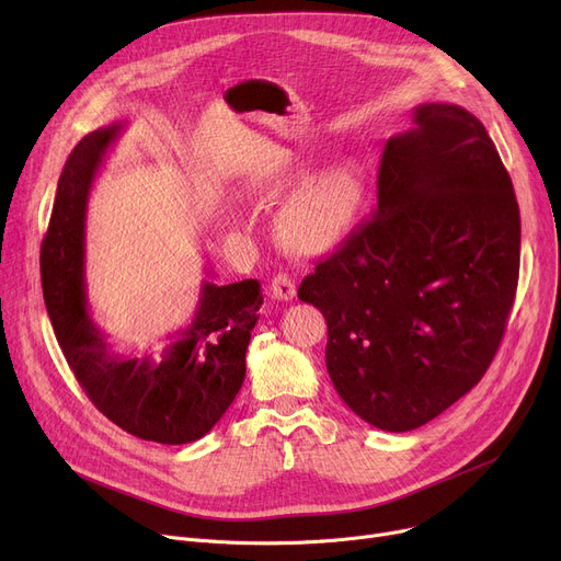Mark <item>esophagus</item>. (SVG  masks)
Listing matches in <instances>:
<instances>
[{
  "mask_svg": "<svg viewBox=\"0 0 561 561\" xmlns=\"http://www.w3.org/2000/svg\"><path fill=\"white\" fill-rule=\"evenodd\" d=\"M271 296L275 300H282V302H288L296 298V279H293L290 275L286 273H279L273 277V284H271Z\"/></svg>",
  "mask_w": 561,
  "mask_h": 561,
  "instance_id": "34e87169",
  "label": "esophagus"
}]
</instances>
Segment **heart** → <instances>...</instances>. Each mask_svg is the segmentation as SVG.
Returning a JSON list of instances; mask_svg holds the SVG:
<instances>
[{
    "label": "heart",
    "mask_w": 561,
    "mask_h": 561,
    "mask_svg": "<svg viewBox=\"0 0 561 561\" xmlns=\"http://www.w3.org/2000/svg\"><path fill=\"white\" fill-rule=\"evenodd\" d=\"M302 170H282L271 176V188L302 180ZM359 206V180L350 168L322 172L305 182L284 204L277 220L282 241L298 252L334 248L347 233Z\"/></svg>",
    "instance_id": "b5f03b06"
}]
</instances>
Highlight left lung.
I'll use <instances>...</instances> for the list:
<instances>
[{
	"label": "left lung",
	"mask_w": 561,
	"mask_h": 561,
	"mask_svg": "<svg viewBox=\"0 0 561 561\" xmlns=\"http://www.w3.org/2000/svg\"><path fill=\"white\" fill-rule=\"evenodd\" d=\"M518 263V202L484 125L457 104L416 106L381 154L377 209L298 290L328 320L343 402L387 432L444 414L495 357Z\"/></svg>",
	"instance_id": "8db88e82"
}]
</instances>
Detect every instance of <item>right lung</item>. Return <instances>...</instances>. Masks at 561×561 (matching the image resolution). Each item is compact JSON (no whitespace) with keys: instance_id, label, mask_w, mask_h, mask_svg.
<instances>
[{"instance_id":"add662e5","label":"right lung","mask_w":561,"mask_h":561,"mask_svg":"<svg viewBox=\"0 0 561 561\" xmlns=\"http://www.w3.org/2000/svg\"><path fill=\"white\" fill-rule=\"evenodd\" d=\"M123 129L113 123L83 136L66 161L41 250L43 296L66 362L102 414L138 438L182 446L211 432L243 387L261 284L204 279L191 322L168 334L154 355L113 350L88 313L83 239L88 195Z\"/></svg>"}]
</instances>
